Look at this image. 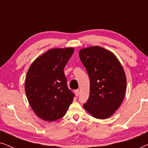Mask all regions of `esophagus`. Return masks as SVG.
Returning <instances> with one entry per match:
<instances>
[{"mask_svg":"<svg viewBox=\"0 0 148 148\" xmlns=\"http://www.w3.org/2000/svg\"><path fill=\"white\" fill-rule=\"evenodd\" d=\"M79 94V90H75V94L76 96H78Z\"/></svg>","mask_w":148,"mask_h":148,"instance_id":"1","label":"esophagus"}]
</instances>
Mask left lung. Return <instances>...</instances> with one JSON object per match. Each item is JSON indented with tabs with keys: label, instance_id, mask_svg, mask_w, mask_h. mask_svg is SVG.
Segmentation results:
<instances>
[{
	"label": "left lung",
	"instance_id": "8db88e82",
	"mask_svg": "<svg viewBox=\"0 0 148 148\" xmlns=\"http://www.w3.org/2000/svg\"><path fill=\"white\" fill-rule=\"evenodd\" d=\"M79 55L90 82V96L84 108L95 118H108L124 99L127 87L125 71L116 56L100 46L82 48Z\"/></svg>",
	"mask_w": 148,
	"mask_h": 148
}]
</instances>
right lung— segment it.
Listing matches in <instances>:
<instances>
[{"mask_svg": "<svg viewBox=\"0 0 148 148\" xmlns=\"http://www.w3.org/2000/svg\"><path fill=\"white\" fill-rule=\"evenodd\" d=\"M73 52V48H52L36 58L28 69L26 96L35 114L44 121L62 118L73 100L64 73Z\"/></svg>", "mask_w": 148, "mask_h": 148, "instance_id": "add662e5", "label": "right lung"}]
</instances>
